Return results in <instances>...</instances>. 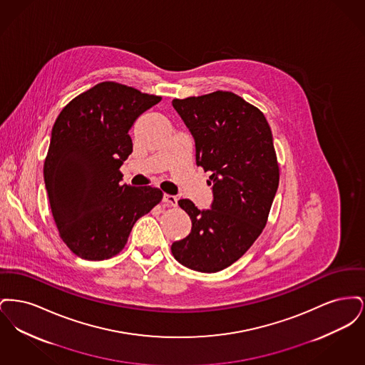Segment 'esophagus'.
Instances as JSON below:
<instances>
[{"label":"esophagus","instance_id":"34e87169","mask_svg":"<svg viewBox=\"0 0 365 365\" xmlns=\"http://www.w3.org/2000/svg\"><path fill=\"white\" fill-rule=\"evenodd\" d=\"M163 202L167 205V207H176L178 205V198L175 195L171 194H165L163 197Z\"/></svg>","mask_w":365,"mask_h":365}]
</instances>
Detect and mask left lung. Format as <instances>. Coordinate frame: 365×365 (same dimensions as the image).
Returning a JSON list of instances; mask_svg holds the SVG:
<instances>
[{
    "label": "left lung",
    "mask_w": 365,
    "mask_h": 365,
    "mask_svg": "<svg viewBox=\"0 0 365 365\" xmlns=\"http://www.w3.org/2000/svg\"><path fill=\"white\" fill-rule=\"evenodd\" d=\"M195 142V163L210 173V209L178 204L190 234L173 243L176 261L198 272H217L241 259L259 238L279 186L272 133L259 108L231 91L173 100Z\"/></svg>",
    "instance_id": "8db88e82"
}]
</instances>
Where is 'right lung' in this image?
<instances>
[{"mask_svg": "<svg viewBox=\"0 0 365 365\" xmlns=\"http://www.w3.org/2000/svg\"><path fill=\"white\" fill-rule=\"evenodd\" d=\"M161 97L101 82L66 105L52 128L43 179L60 238L85 260L116 256L163 198L157 187L120 185L133 153L128 130Z\"/></svg>", "mask_w": 365, "mask_h": 365, "instance_id": "obj_1", "label": "right lung"}]
</instances>
